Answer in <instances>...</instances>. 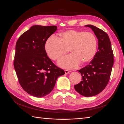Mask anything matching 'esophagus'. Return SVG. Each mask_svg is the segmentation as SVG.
<instances>
[{"label":"esophagus","mask_w":124,"mask_h":124,"mask_svg":"<svg viewBox=\"0 0 124 124\" xmlns=\"http://www.w3.org/2000/svg\"><path fill=\"white\" fill-rule=\"evenodd\" d=\"M65 72L66 74H67V73H69V72H70L71 71L68 70H65Z\"/></svg>","instance_id":"34e87169"}]
</instances>
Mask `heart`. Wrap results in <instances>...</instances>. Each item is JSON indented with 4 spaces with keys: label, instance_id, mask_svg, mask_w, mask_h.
<instances>
[{
    "label": "heart",
    "instance_id": "obj_1",
    "mask_svg": "<svg viewBox=\"0 0 124 124\" xmlns=\"http://www.w3.org/2000/svg\"><path fill=\"white\" fill-rule=\"evenodd\" d=\"M97 47V39L92 32L69 30L59 34L56 37L51 36L45 44V50L50 59L57 61L67 52L71 54L58 62L62 68L72 69L82 64H86L94 57Z\"/></svg>",
    "mask_w": 124,
    "mask_h": 124
}]
</instances>
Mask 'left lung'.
<instances>
[{"label": "left lung", "instance_id": "obj_1", "mask_svg": "<svg viewBox=\"0 0 124 124\" xmlns=\"http://www.w3.org/2000/svg\"><path fill=\"white\" fill-rule=\"evenodd\" d=\"M91 28L98 40V51L89 64L78 70L82 76L80 83L74 86L76 91L85 97L98 95L107 86L114 63L110 40L106 32L95 26Z\"/></svg>", "mask_w": 124, "mask_h": 124}]
</instances>
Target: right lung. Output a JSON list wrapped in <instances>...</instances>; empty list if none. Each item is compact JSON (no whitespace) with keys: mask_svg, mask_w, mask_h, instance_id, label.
Instances as JSON below:
<instances>
[{"mask_svg":"<svg viewBox=\"0 0 124 124\" xmlns=\"http://www.w3.org/2000/svg\"><path fill=\"white\" fill-rule=\"evenodd\" d=\"M57 29L56 26L33 25L16 42L14 69L22 87L33 96L49 94L57 78L65 73L53 63L45 50L46 40Z\"/></svg>","mask_w":124,"mask_h":124,"instance_id":"right-lung-1","label":"right lung"}]
</instances>
